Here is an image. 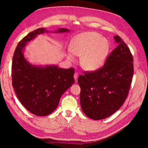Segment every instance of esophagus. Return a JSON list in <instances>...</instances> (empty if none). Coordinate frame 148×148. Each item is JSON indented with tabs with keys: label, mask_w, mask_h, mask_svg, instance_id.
<instances>
[{
	"label": "esophagus",
	"mask_w": 148,
	"mask_h": 148,
	"mask_svg": "<svg viewBox=\"0 0 148 148\" xmlns=\"http://www.w3.org/2000/svg\"><path fill=\"white\" fill-rule=\"evenodd\" d=\"M78 73H75L74 75V78L75 80V82H77L78 81Z\"/></svg>",
	"instance_id": "34e87169"
}]
</instances>
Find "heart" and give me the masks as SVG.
Segmentation results:
<instances>
[{
  "label": "heart",
  "mask_w": 148,
  "mask_h": 148,
  "mask_svg": "<svg viewBox=\"0 0 148 148\" xmlns=\"http://www.w3.org/2000/svg\"><path fill=\"white\" fill-rule=\"evenodd\" d=\"M70 46L71 51L66 53L67 59L75 62V56H82V66L89 71L101 68L105 63L110 49L108 40L95 32L78 34L71 41Z\"/></svg>",
  "instance_id": "obj_1"
}]
</instances>
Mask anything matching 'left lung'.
Segmentation results:
<instances>
[{
	"instance_id": "1",
	"label": "left lung",
	"mask_w": 148,
	"mask_h": 148,
	"mask_svg": "<svg viewBox=\"0 0 148 148\" xmlns=\"http://www.w3.org/2000/svg\"><path fill=\"white\" fill-rule=\"evenodd\" d=\"M114 39L118 46L102 68L78 79L80 105L84 114L92 120L106 119L118 110L131 84L134 71L132 53L119 36Z\"/></svg>"
}]
</instances>
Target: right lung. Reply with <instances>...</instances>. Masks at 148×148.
<instances>
[{
  "label": "right lung",
  "mask_w": 148,
  "mask_h": 148,
  "mask_svg": "<svg viewBox=\"0 0 148 148\" xmlns=\"http://www.w3.org/2000/svg\"><path fill=\"white\" fill-rule=\"evenodd\" d=\"M70 31L63 28L53 32L46 28H38L22 39L16 47L12 66L13 87L21 104L36 115L46 116L57 109L62 95L75 82V70L56 65L31 64L25 56V47L38 35Z\"/></svg>",
  "instance_id": "add662e5"
}]
</instances>
